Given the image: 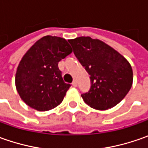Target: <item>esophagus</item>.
I'll list each match as a JSON object with an SVG mask.
<instances>
[{"instance_id":"34e87169","label":"esophagus","mask_w":148,"mask_h":148,"mask_svg":"<svg viewBox=\"0 0 148 148\" xmlns=\"http://www.w3.org/2000/svg\"><path fill=\"white\" fill-rule=\"evenodd\" d=\"M71 85H72V86H73L74 87H76V86H77V82H76V81H73V82L71 83Z\"/></svg>"}]
</instances>
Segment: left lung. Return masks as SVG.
Returning <instances> with one entry per match:
<instances>
[{
  "instance_id": "8db88e82",
  "label": "left lung",
  "mask_w": 148,
  "mask_h": 148,
  "mask_svg": "<svg viewBox=\"0 0 148 148\" xmlns=\"http://www.w3.org/2000/svg\"><path fill=\"white\" fill-rule=\"evenodd\" d=\"M68 41L77 59L90 76V89L82 95L85 103L98 110L118 105L133 85V69L128 60L97 38L82 36Z\"/></svg>"
}]
</instances>
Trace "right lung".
Listing matches in <instances>:
<instances>
[{
  "label": "right lung",
  "instance_id": "right-lung-1",
  "mask_svg": "<svg viewBox=\"0 0 148 148\" xmlns=\"http://www.w3.org/2000/svg\"><path fill=\"white\" fill-rule=\"evenodd\" d=\"M71 53L68 42L57 36H44L32 45L15 73V87L26 105L48 111L62 103L71 85L63 82L58 62Z\"/></svg>",
  "mask_w": 148,
  "mask_h": 148
}]
</instances>
